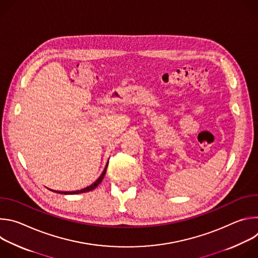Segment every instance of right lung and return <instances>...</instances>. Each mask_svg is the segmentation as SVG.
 <instances>
[{
	"instance_id": "add662e5",
	"label": "right lung",
	"mask_w": 258,
	"mask_h": 258,
	"mask_svg": "<svg viewBox=\"0 0 258 258\" xmlns=\"http://www.w3.org/2000/svg\"><path fill=\"white\" fill-rule=\"evenodd\" d=\"M107 166H108V163L106 164V166H105V168H104V170H103V172H102V174L99 176V178L94 182V183H92L91 186H89V187H87V188H85V189H83V190H79V191H72V192H61V191H53V192H56V193H59V194H64V195H69V194H80V193H85V192H90V191H92V190H94L95 188H97L98 186H99V183L102 181V179H103V177H104V175H105V173H106V170H107Z\"/></svg>"
}]
</instances>
